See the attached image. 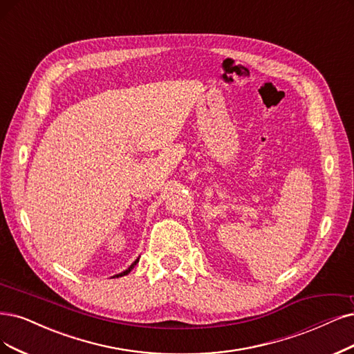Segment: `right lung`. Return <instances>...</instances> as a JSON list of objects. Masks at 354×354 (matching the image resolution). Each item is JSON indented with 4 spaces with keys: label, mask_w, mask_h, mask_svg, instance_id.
I'll list each match as a JSON object with an SVG mask.
<instances>
[{
    "label": "right lung",
    "mask_w": 354,
    "mask_h": 354,
    "mask_svg": "<svg viewBox=\"0 0 354 354\" xmlns=\"http://www.w3.org/2000/svg\"><path fill=\"white\" fill-rule=\"evenodd\" d=\"M137 263H138V258L134 261V263L133 264H131L125 271H122V272H120V274H116V276H113V277H122V276H127V274L131 271V270H133L136 266H137Z\"/></svg>",
    "instance_id": "1"
}]
</instances>
